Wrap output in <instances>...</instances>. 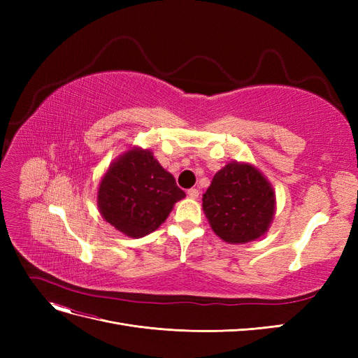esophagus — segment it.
Instances as JSON below:
<instances>
[{
    "label": "esophagus",
    "mask_w": 358,
    "mask_h": 358,
    "mask_svg": "<svg viewBox=\"0 0 358 358\" xmlns=\"http://www.w3.org/2000/svg\"><path fill=\"white\" fill-rule=\"evenodd\" d=\"M199 189L197 188H191V189H188V197L189 199H199Z\"/></svg>",
    "instance_id": "obj_1"
}]
</instances>
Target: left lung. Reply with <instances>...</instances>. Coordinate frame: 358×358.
Segmentation results:
<instances>
[{"instance_id":"left-lung-1","label":"left lung","mask_w":358,"mask_h":358,"mask_svg":"<svg viewBox=\"0 0 358 358\" xmlns=\"http://www.w3.org/2000/svg\"><path fill=\"white\" fill-rule=\"evenodd\" d=\"M203 210L227 243L252 242L273 220L275 192L258 169L233 161L213 176L203 194Z\"/></svg>"}]
</instances>
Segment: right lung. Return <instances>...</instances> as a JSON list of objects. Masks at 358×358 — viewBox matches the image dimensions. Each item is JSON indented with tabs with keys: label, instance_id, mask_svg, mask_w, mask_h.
Instances as JSON below:
<instances>
[{
	"label": "right lung",
	"instance_id": "obj_1",
	"mask_svg": "<svg viewBox=\"0 0 358 358\" xmlns=\"http://www.w3.org/2000/svg\"><path fill=\"white\" fill-rule=\"evenodd\" d=\"M185 197L176 180L149 149L133 148L116 158L99 188L103 218L129 237H143L167 220L173 206Z\"/></svg>",
	"mask_w": 358,
	"mask_h": 358
}]
</instances>
